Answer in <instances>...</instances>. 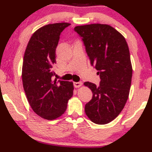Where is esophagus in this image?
<instances>
[{"instance_id": "34e87169", "label": "esophagus", "mask_w": 152, "mask_h": 152, "mask_svg": "<svg viewBox=\"0 0 152 152\" xmlns=\"http://www.w3.org/2000/svg\"><path fill=\"white\" fill-rule=\"evenodd\" d=\"M73 84H74V86L75 87V88H80V86H82V82H74V83H73Z\"/></svg>"}]
</instances>
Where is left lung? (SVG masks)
Segmentation results:
<instances>
[{
    "label": "left lung",
    "instance_id": "obj_1",
    "mask_svg": "<svg viewBox=\"0 0 152 152\" xmlns=\"http://www.w3.org/2000/svg\"><path fill=\"white\" fill-rule=\"evenodd\" d=\"M75 31L82 37L91 64L101 79L99 86L84 83L93 93L85 113L95 124H108L122 111L129 95L133 70L127 43L109 25L78 26Z\"/></svg>",
    "mask_w": 152,
    "mask_h": 152
}]
</instances>
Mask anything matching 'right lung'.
Here are the masks:
<instances>
[{
	"instance_id": "1",
	"label": "right lung",
	"mask_w": 152,
	"mask_h": 152,
	"mask_svg": "<svg viewBox=\"0 0 152 152\" xmlns=\"http://www.w3.org/2000/svg\"><path fill=\"white\" fill-rule=\"evenodd\" d=\"M70 25L57 23L41 27L31 37L25 51L23 86L32 109L45 120H55L63 115L73 95L72 82L52 79L59 36Z\"/></svg>"
}]
</instances>
